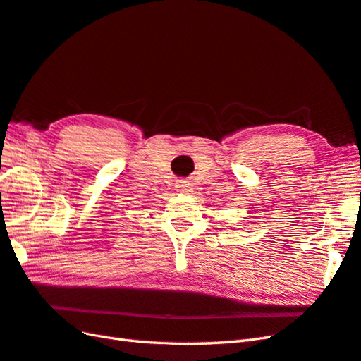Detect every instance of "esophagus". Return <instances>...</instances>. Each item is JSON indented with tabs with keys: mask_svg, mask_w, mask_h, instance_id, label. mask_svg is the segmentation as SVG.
<instances>
[{
	"mask_svg": "<svg viewBox=\"0 0 361 361\" xmlns=\"http://www.w3.org/2000/svg\"><path fill=\"white\" fill-rule=\"evenodd\" d=\"M176 188H178L180 192H188V191H191V182L187 179H180V180H178V185H176Z\"/></svg>",
	"mask_w": 361,
	"mask_h": 361,
	"instance_id": "34e87169",
	"label": "esophagus"
}]
</instances>
